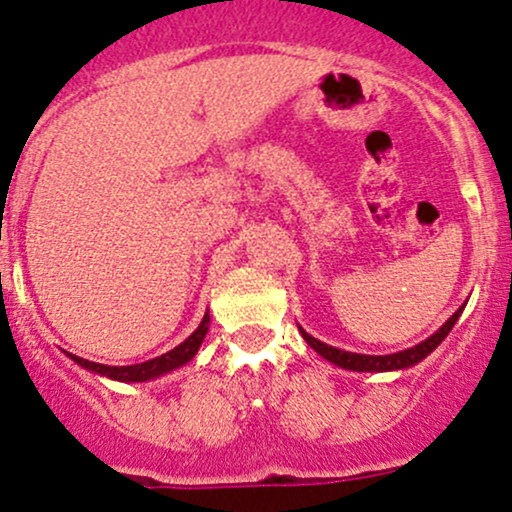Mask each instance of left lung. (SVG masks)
Listing matches in <instances>:
<instances>
[{
    "label": "left lung",
    "instance_id": "1",
    "mask_svg": "<svg viewBox=\"0 0 512 512\" xmlns=\"http://www.w3.org/2000/svg\"><path fill=\"white\" fill-rule=\"evenodd\" d=\"M464 307H459L455 314H452L450 319L445 321V324L440 326V331H435L433 336L426 338L423 343H418V346H413L409 350H401V353H392V355H360V353H348V350H338L333 346H326V343L317 341L314 336H309L307 331H302L304 341L309 343L321 358H326L329 363L338 365V367H346V370H355V372H387V370H406V367L421 363L426 355L433 353L435 348L440 346L442 338L447 336V333L452 331V326H455V321L459 319V314H462Z\"/></svg>",
    "mask_w": 512,
    "mask_h": 512
}]
</instances>
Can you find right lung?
Masks as SVG:
<instances>
[{
    "label": "right lung",
    "mask_w": 512,
    "mask_h": 512,
    "mask_svg": "<svg viewBox=\"0 0 512 512\" xmlns=\"http://www.w3.org/2000/svg\"><path fill=\"white\" fill-rule=\"evenodd\" d=\"M208 324H210V314H205L203 321H200L198 329H195L191 336H188L186 341L181 343V346H176L174 350H169V353L159 355V358L147 360V363H140V365L111 367V365L91 363V360L79 358V355H70V358L74 360V363H79L82 367H86V370L99 372V375L111 377V380H118V382H145V380H152V377L164 375V372L176 370V367L186 365L188 360H191L193 355L198 353L200 343H203L205 333H208Z\"/></svg>",
    "instance_id": "1"
}]
</instances>
